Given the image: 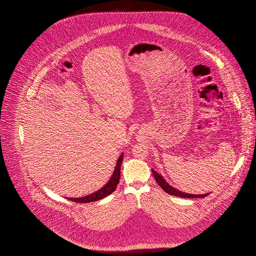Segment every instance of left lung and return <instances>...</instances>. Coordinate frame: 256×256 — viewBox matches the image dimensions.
Segmentation results:
<instances>
[{
    "mask_svg": "<svg viewBox=\"0 0 256 256\" xmlns=\"http://www.w3.org/2000/svg\"><path fill=\"white\" fill-rule=\"evenodd\" d=\"M152 174L156 180V182L158 183L159 186L168 194H170L172 196H180V198H204L208 194H204V195H192V194H187V193H184L182 192L180 190H176V188L172 187L170 184L165 182V180L162 178L161 174H159L158 172H156V170H152Z\"/></svg>",
    "mask_w": 256,
    "mask_h": 256,
    "instance_id": "8db88e82",
    "label": "left lung"
}]
</instances>
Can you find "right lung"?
I'll list each match as a JSON object with an SVG mask.
<instances>
[{
    "label": "right lung",
    "instance_id": "add662e5",
    "mask_svg": "<svg viewBox=\"0 0 256 256\" xmlns=\"http://www.w3.org/2000/svg\"><path fill=\"white\" fill-rule=\"evenodd\" d=\"M122 158H124V154H121V156L118 159L115 170L113 172L111 178H110V182L106 183L102 188H100V190H98L97 192L91 194V195L86 196L84 198H67L69 200H72L74 202H80V204H86V202H92L95 200H102L108 196H110L117 187V184L119 183L120 180V174H121V164H122Z\"/></svg>",
    "mask_w": 256,
    "mask_h": 256
}]
</instances>
